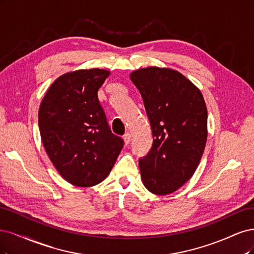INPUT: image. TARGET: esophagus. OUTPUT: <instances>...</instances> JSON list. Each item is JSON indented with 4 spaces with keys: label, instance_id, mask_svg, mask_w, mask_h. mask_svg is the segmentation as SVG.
<instances>
[{
    "label": "esophagus",
    "instance_id": "1",
    "mask_svg": "<svg viewBox=\"0 0 254 254\" xmlns=\"http://www.w3.org/2000/svg\"><path fill=\"white\" fill-rule=\"evenodd\" d=\"M124 140H125L126 144L129 143V141H130V134L129 133H127L124 135Z\"/></svg>",
    "mask_w": 254,
    "mask_h": 254
}]
</instances>
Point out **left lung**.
Returning a JSON list of instances; mask_svg holds the SVG:
<instances>
[{
  "mask_svg": "<svg viewBox=\"0 0 254 254\" xmlns=\"http://www.w3.org/2000/svg\"><path fill=\"white\" fill-rule=\"evenodd\" d=\"M130 80L140 93L153 143L139 158L144 187L167 195L186 184L197 168L207 142L208 113L199 89L181 72L146 67Z\"/></svg>",
  "mask_w": 254,
  "mask_h": 254,
  "instance_id": "1",
  "label": "left lung"
}]
</instances>
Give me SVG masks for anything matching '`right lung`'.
I'll list each match as a JSON object with an SVG mask.
<instances>
[{
    "label": "right lung",
    "mask_w": 254,
    "mask_h": 254,
    "mask_svg": "<svg viewBox=\"0 0 254 254\" xmlns=\"http://www.w3.org/2000/svg\"><path fill=\"white\" fill-rule=\"evenodd\" d=\"M109 75L99 68L65 73L48 88L40 105L38 121L45 151L73 186L101 183L124 148L98 99V89Z\"/></svg>",
    "instance_id": "1"
}]
</instances>
